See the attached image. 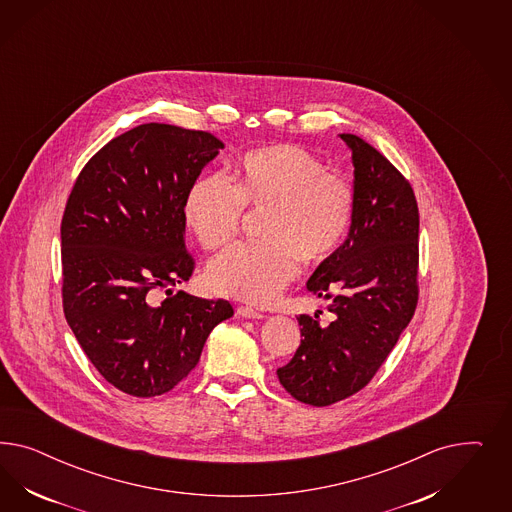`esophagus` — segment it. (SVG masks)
I'll return each mask as SVG.
<instances>
[{
  "mask_svg": "<svg viewBox=\"0 0 512 512\" xmlns=\"http://www.w3.org/2000/svg\"><path fill=\"white\" fill-rule=\"evenodd\" d=\"M236 315H240L244 319H263L264 317L261 311L253 310V308H248V306H238L236 308Z\"/></svg>",
  "mask_w": 512,
  "mask_h": 512,
  "instance_id": "obj_1",
  "label": "esophagus"
}]
</instances>
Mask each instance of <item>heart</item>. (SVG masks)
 <instances>
[{
  "label": "heart",
  "mask_w": 512,
  "mask_h": 512,
  "mask_svg": "<svg viewBox=\"0 0 512 512\" xmlns=\"http://www.w3.org/2000/svg\"><path fill=\"white\" fill-rule=\"evenodd\" d=\"M244 206L264 212L259 242H238L214 257L206 283L217 295L268 304L296 278L300 261L319 263L340 248L353 221L351 186L310 150L270 144L242 155L233 184L204 174L187 191L184 217L202 248L233 238Z\"/></svg>",
  "instance_id": "1"
}]
</instances>
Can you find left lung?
Instances as JSON below:
<instances>
[{"label":"left lung","instance_id":"1","mask_svg":"<svg viewBox=\"0 0 512 512\" xmlns=\"http://www.w3.org/2000/svg\"><path fill=\"white\" fill-rule=\"evenodd\" d=\"M355 167V210L340 248L317 266L308 291L330 300L332 321L300 315L302 341L278 368L298 402L325 407L353 396L387 360L419 300V208L413 187L366 140L343 133Z\"/></svg>","mask_w":512,"mask_h":512}]
</instances>
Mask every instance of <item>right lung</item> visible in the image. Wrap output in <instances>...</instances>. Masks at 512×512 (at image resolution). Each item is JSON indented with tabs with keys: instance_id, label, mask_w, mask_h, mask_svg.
Instances as JSON below:
<instances>
[{
	"instance_id": "obj_1",
	"label": "right lung",
	"mask_w": 512,
	"mask_h": 512,
	"mask_svg": "<svg viewBox=\"0 0 512 512\" xmlns=\"http://www.w3.org/2000/svg\"><path fill=\"white\" fill-rule=\"evenodd\" d=\"M221 148L206 131L142 124L93 155L67 199L63 313L97 372L125 394L172 390L214 326L233 317L227 300L169 289L193 274L184 202ZM159 288L168 289L161 303Z\"/></svg>"
}]
</instances>
